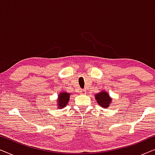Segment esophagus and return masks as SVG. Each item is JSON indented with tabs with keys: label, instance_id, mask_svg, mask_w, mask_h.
<instances>
[{
	"label": "esophagus",
	"instance_id": "esophagus-1",
	"mask_svg": "<svg viewBox=\"0 0 155 155\" xmlns=\"http://www.w3.org/2000/svg\"><path fill=\"white\" fill-rule=\"evenodd\" d=\"M80 94H84L86 93V90H80Z\"/></svg>",
	"mask_w": 155,
	"mask_h": 155
}]
</instances>
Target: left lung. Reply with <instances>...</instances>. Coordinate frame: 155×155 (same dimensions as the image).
<instances>
[{"instance_id": "1", "label": "left lung", "mask_w": 155, "mask_h": 155, "mask_svg": "<svg viewBox=\"0 0 155 155\" xmlns=\"http://www.w3.org/2000/svg\"><path fill=\"white\" fill-rule=\"evenodd\" d=\"M94 97L98 104L103 108L109 107V104L111 103V98L109 97V94L104 91L100 92Z\"/></svg>"}]
</instances>
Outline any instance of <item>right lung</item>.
Segmentation results:
<instances>
[{
  "mask_svg": "<svg viewBox=\"0 0 155 155\" xmlns=\"http://www.w3.org/2000/svg\"><path fill=\"white\" fill-rule=\"evenodd\" d=\"M70 95H71V94L68 92H61L59 94L58 101H57V104L58 105V109H63V107H66L70 99Z\"/></svg>",
  "mask_w": 155,
  "mask_h": 155,
  "instance_id": "right-lung-1",
  "label": "right lung"
}]
</instances>
